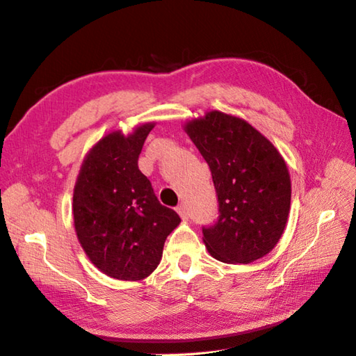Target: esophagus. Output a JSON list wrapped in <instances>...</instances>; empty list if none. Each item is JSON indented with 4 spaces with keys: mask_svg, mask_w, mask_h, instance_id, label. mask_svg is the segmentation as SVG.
Returning a JSON list of instances; mask_svg holds the SVG:
<instances>
[{
    "mask_svg": "<svg viewBox=\"0 0 356 356\" xmlns=\"http://www.w3.org/2000/svg\"><path fill=\"white\" fill-rule=\"evenodd\" d=\"M177 212H179V216L184 218V220H186L188 217H189V212H188V208L186 206H184V204H180V206H177Z\"/></svg>",
    "mask_w": 356,
    "mask_h": 356,
    "instance_id": "obj_1",
    "label": "esophagus"
}]
</instances>
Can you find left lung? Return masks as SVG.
<instances>
[{"instance_id":"1","label":"left lung","mask_w":356,"mask_h":356,"mask_svg":"<svg viewBox=\"0 0 356 356\" xmlns=\"http://www.w3.org/2000/svg\"><path fill=\"white\" fill-rule=\"evenodd\" d=\"M186 134L209 165L218 218L203 226L213 258L249 264L277 244L286 226L291 181L270 140L241 118L218 111L186 124Z\"/></svg>"}]
</instances>
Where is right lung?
<instances>
[{
  "instance_id": "obj_1",
  "label": "right lung",
  "mask_w": 356,
  "mask_h": 356,
  "mask_svg": "<svg viewBox=\"0 0 356 356\" xmlns=\"http://www.w3.org/2000/svg\"><path fill=\"white\" fill-rule=\"evenodd\" d=\"M153 124L130 136L120 131L98 140L81 165L74 188L72 213L77 238L97 268L121 280L152 275L167 236L177 227L175 209L161 204L138 168V158Z\"/></svg>"
}]
</instances>
